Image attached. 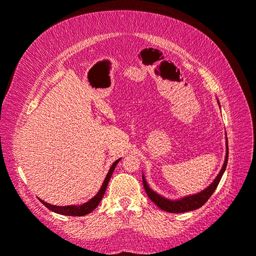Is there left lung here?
<instances>
[{"label":"left lung","instance_id":"left-lung-1","mask_svg":"<svg viewBox=\"0 0 256 256\" xmlns=\"http://www.w3.org/2000/svg\"><path fill=\"white\" fill-rule=\"evenodd\" d=\"M228 154H229V152H228V140H226V160H224L221 172H218V178L214 180V182L212 183L207 188H205V190L200 192V194L184 196V198L180 200H168L166 198H164V196L156 194L154 191L151 190V188H148L146 180H145V178L143 175L142 178H143V186L145 188V192H146L148 198H150L152 202L160 208V210L168 212V213H186V212L194 210L196 208H200L208 199H210V196L214 194L216 188H218L220 180L222 178L223 172L226 168Z\"/></svg>","mask_w":256,"mask_h":256}]
</instances>
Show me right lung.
I'll return each instance as SVG.
<instances>
[{
    "mask_svg": "<svg viewBox=\"0 0 256 256\" xmlns=\"http://www.w3.org/2000/svg\"><path fill=\"white\" fill-rule=\"evenodd\" d=\"M120 159H118L116 161L113 162V164L110 168V170L108 172V175H106L105 180L103 183V186H102L100 190L98 191V194L94 196L92 199H90L88 202L84 204V205L81 206H54V205H50V204L43 202L41 200V202L44 205L48 210L54 212V213L57 214H62V215H68V216H84L89 213H92V212L95 210V208L100 205L102 198H103V196L106 191V188H108V184L110 182V178H111V176L113 174V170H114V168L116 166V164L119 162Z\"/></svg>",
    "mask_w": 256,
    "mask_h": 256,
    "instance_id": "right-lung-1",
    "label": "right lung"
}]
</instances>
